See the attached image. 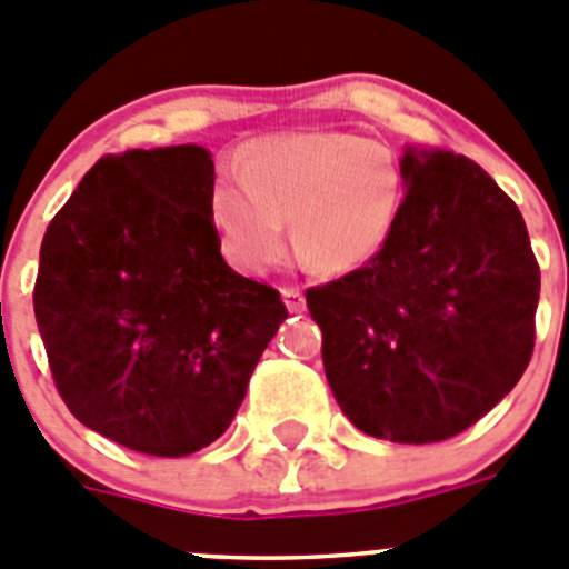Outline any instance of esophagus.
I'll use <instances>...</instances> for the list:
<instances>
[{
    "instance_id": "34e87169",
    "label": "esophagus",
    "mask_w": 569,
    "mask_h": 569,
    "mask_svg": "<svg viewBox=\"0 0 569 569\" xmlns=\"http://www.w3.org/2000/svg\"><path fill=\"white\" fill-rule=\"evenodd\" d=\"M280 295H283V303L291 315H300V311L306 309L303 289H297V286H286V289H280Z\"/></svg>"
}]
</instances>
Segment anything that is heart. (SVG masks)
<instances>
[{
    "instance_id": "obj_1",
    "label": "heart",
    "mask_w": 569,
    "mask_h": 569,
    "mask_svg": "<svg viewBox=\"0 0 569 569\" xmlns=\"http://www.w3.org/2000/svg\"><path fill=\"white\" fill-rule=\"evenodd\" d=\"M406 167L382 141L355 132H291L243 147L238 178H218L212 218L223 249L263 272L291 243L315 272L346 274L388 247L406 203Z\"/></svg>"
}]
</instances>
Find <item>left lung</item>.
<instances>
[{
    "label": "left lung",
    "instance_id": "8db88e82",
    "mask_svg": "<svg viewBox=\"0 0 569 569\" xmlns=\"http://www.w3.org/2000/svg\"><path fill=\"white\" fill-rule=\"evenodd\" d=\"M399 161L408 189L388 247L306 303L342 413L368 437L425 445L519 382L541 283L519 207L479 163L417 147Z\"/></svg>",
    "mask_w": 569,
    "mask_h": 569
}]
</instances>
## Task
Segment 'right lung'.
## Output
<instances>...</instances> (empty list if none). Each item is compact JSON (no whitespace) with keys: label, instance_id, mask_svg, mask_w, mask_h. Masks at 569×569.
Masks as SVG:
<instances>
[{"label":"right lung","instance_id":"add662e5","mask_svg":"<svg viewBox=\"0 0 569 569\" xmlns=\"http://www.w3.org/2000/svg\"><path fill=\"white\" fill-rule=\"evenodd\" d=\"M212 189L207 147L107 156L39 252L33 311L64 406L150 457H187L227 431L289 317L272 286L223 260Z\"/></svg>","mask_w":569,"mask_h":569}]
</instances>
